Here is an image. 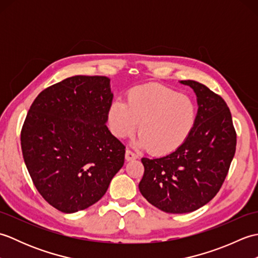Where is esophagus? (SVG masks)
I'll return each instance as SVG.
<instances>
[{
    "instance_id": "1",
    "label": "esophagus",
    "mask_w": 258,
    "mask_h": 258,
    "mask_svg": "<svg viewBox=\"0 0 258 258\" xmlns=\"http://www.w3.org/2000/svg\"><path fill=\"white\" fill-rule=\"evenodd\" d=\"M125 158H126V161H133V160H135V158H138V154L134 153L132 150L127 149L125 153Z\"/></svg>"
}]
</instances>
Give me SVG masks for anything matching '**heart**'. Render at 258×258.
<instances>
[{
  "mask_svg": "<svg viewBox=\"0 0 258 258\" xmlns=\"http://www.w3.org/2000/svg\"><path fill=\"white\" fill-rule=\"evenodd\" d=\"M195 115L188 96L171 87L149 84L131 90L126 103L114 101L108 111V123L115 136L126 138L140 122L138 144L155 154H166L187 138Z\"/></svg>",
  "mask_w": 258,
  "mask_h": 258,
  "instance_id": "1",
  "label": "heart"
}]
</instances>
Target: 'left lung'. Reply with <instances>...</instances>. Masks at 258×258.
Masks as SVG:
<instances>
[{
  "label": "left lung",
  "mask_w": 258,
  "mask_h": 258,
  "mask_svg": "<svg viewBox=\"0 0 258 258\" xmlns=\"http://www.w3.org/2000/svg\"><path fill=\"white\" fill-rule=\"evenodd\" d=\"M197 96V115L183 144L171 154L142 158L140 191L165 213L199 210L214 199L225 180L236 151V131L226 102L207 86L180 81Z\"/></svg>",
  "instance_id": "1"
}]
</instances>
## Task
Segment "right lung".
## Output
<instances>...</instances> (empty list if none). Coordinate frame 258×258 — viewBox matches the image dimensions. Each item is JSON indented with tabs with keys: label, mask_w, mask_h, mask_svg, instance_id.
<instances>
[{
	"label": "right lung",
	"mask_w": 258,
	"mask_h": 258,
	"mask_svg": "<svg viewBox=\"0 0 258 258\" xmlns=\"http://www.w3.org/2000/svg\"><path fill=\"white\" fill-rule=\"evenodd\" d=\"M112 100L106 76L76 75L32 103L21 131L22 153L38 193L58 211L95 204L123 166L125 145L105 124Z\"/></svg>",
	"instance_id": "1"
}]
</instances>
